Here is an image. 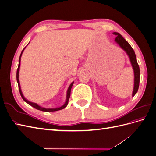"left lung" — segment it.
Segmentation results:
<instances>
[{
  "label": "left lung",
  "mask_w": 156,
  "mask_h": 156,
  "mask_svg": "<svg viewBox=\"0 0 156 156\" xmlns=\"http://www.w3.org/2000/svg\"><path fill=\"white\" fill-rule=\"evenodd\" d=\"M113 34L116 36L115 38V41L120 45L122 49H123L126 52L127 55H128L130 59V62L133 67L134 71V88L132 96H134L136 93L137 92L139 87V82H140V69L139 64L136 61V55L135 51L131 48V46L127 42L123 37H122L120 34L119 32H113Z\"/></svg>",
  "instance_id": "1"
}]
</instances>
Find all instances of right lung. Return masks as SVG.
I'll return each mask as SVG.
<instances>
[{
    "mask_svg": "<svg viewBox=\"0 0 156 156\" xmlns=\"http://www.w3.org/2000/svg\"><path fill=\"white\" fill-rule=\"evenodd\" d=\"M25 48L23 49L20 55V59H19V66H18V68H17V75H16V77H17V83H18V87H19V90H20V94L21 96L23 98V100H24L25 102H27V103H29V104L30 105H31L32 107H33L34 108H36V109L37 110H40V111H45V112H53V111H59V110H61V109H63V108H64L66 107L68 105V101H69V97H70V94H71V89H72V87L73 86V82L71 83V84L69 85L68 89V91H67V95H66V101L64 104L61 106L60 107H58V108H44V107H41L40 106H39L37 104H36V103H33V102H30L29 101H28L27 99L23 96V94H22V92H21V87H20V80H19V72H20V62H21V55H22V53L23 51H24Z\"/></svg>",
    "mask_w": 156,
    "mask_h": 156,
    "instance_id": "obj_1",
    "label": "right lung"
}]
</instances>
